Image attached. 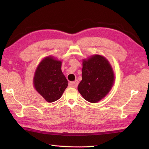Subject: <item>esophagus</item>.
Returning a JSON list of instances; mask_svg holds the SVG:
<instances>
[{
  "label": "esophagus",
  "mask_w": 149,
  "mask_h": 149,
  "mask_svg": "<svg viewBox=\"0 0 149 149\" xmlns=\"http://www.w3.org/2000/svg\"><path fill=\"white\" fill-rule=\"evenodd\" d=\"M78 84H79V81L77 80H75L73 82H70L69 83L70 86L73 88H77L78 86Z\"/></svg>",
  "instance_id": "34e87169"
}]
</instances>
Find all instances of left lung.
<instances>
[{"label":"left lung","mask_w":149,"mask_h":149,"mask_svg":"<svg viewBox=\"0 0 149 149\" xmlns=\"http://www.w3.org/2000/svg\"><path fill=\"white\" fill-rule=\"evenodd\" d=\"M82 77L77 90L84 99L91 103L104 99L115 83V74L110 63L105 57L99 54L83 59Z\"/></svg>","instance_id":"left-lung-1"}]
</instances>
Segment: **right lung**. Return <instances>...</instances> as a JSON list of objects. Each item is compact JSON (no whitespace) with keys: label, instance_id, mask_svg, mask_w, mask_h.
<instances>
[{"label":"right lung","instance_id":"add662e5","mask_svg":"<svg viewBox=\"0 0 149 149\" xmlns=\"http://www.w3.org/2000/svg\"><path fill=\"white\" fill-rule=\"evenodd\" d=\"M62 61L52 56L44 58L38 65L33 77L36 91L47 102L59 99L68 86V81L61 70Z\"/></svg>","mask_w":149,"mask_h":149}]
</instances>
